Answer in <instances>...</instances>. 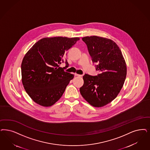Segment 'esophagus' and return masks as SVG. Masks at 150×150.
<instances>
[{"label": "esophagus", "mask_w": 150, "mask_h": 150, "mask_svg": "<svg viewBox=\"0 0 150 150\" xmlns=\"http://www.w3.org/2000/svg\"><path fill=\"white\" fill-rule=\"evenodd\" d=\"M74 75H75V76H79V77L82 76L81 75H79V74H75Z\"/></svg>", "instance_id": "1"}]
</instances>
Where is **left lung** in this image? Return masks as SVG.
Instances as JSON below:
<instances>
[{"mask_svg": "<svg viewBox=\"0 0 150 150\" xmlns=\"http://www.w3.org/2000/svg\"><path fill=\"white\" fill-rule=\"evenodd\" d=\"M88 47L96 70V76L85 74L80 92L91 105L100 108L116 98L124 85L127 69L122 52L114 41L100 36L82 38Z\"/></svg>", "mask_w": 150, "mask_h": 150, "instance_id": "obj_1", "label": "left lung"}]
</instances>
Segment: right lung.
<instances>
[{
    "instance_id": "obj_1",
    "label": "right lung",
    "mask_w": 150,
    "mask_h": 150,
    "mask_svg": "<svg viewBox=\"0 0 150 150\" xmlns=\"http://www.w3.org/2000/svg\"><path fill=\"white\" fill-rule=\"evenodd\" d=\"M79 38H45L37 41L24 57L22 83L26 93L36 103L51 106L62 96L74 75L65 72V57ZM65 62V67H59Z\"/></svg>"
}]
</instances>
